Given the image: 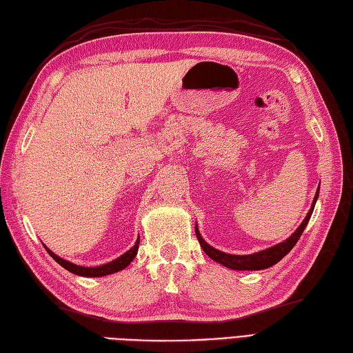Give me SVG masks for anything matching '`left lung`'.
I'll use <instances>...</instances> for the list:
<instances>
[{"label": "left lung", "instance_id": "8db88e82", "mask_svg": "<svg viewBox=\"0 0 353 353\" xmlns=\"http://www.w3.org/2000/svg\"><path fill=\"white\" fill-rule=\"evenodd\" d=\"M319 191H320V186L317 188L316 196H314L311 209L308 211V214H306L305 220L302 221L301 226H299L294 230V234H292L290 238H287V239H285V241H282L279 244H276L273 247H268V249H265V250H259V252L252 253V254H230V253H224V252H221L219 249H215V247L209 245L205 241L203 236L200 235L199 226L196 224V235H197V239H199V243L201 245V249H203V252L208 254L209 258L216 261V262H219V264L228 267L230 270H239V272H244V270H247V272H252V270H265L268 267H273L299 241V238H301L302 232L305 230L306 224H308L311 215H312L314 206H316V201L319 199Z\"/></svg>", "mask_w": 353, "mask_h": 353}]
</instances>
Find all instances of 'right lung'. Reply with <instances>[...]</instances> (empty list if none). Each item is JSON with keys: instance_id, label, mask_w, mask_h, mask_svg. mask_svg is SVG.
<instances>
[{"instance_id": "obj_1", "label": "right lung", "mask_w": 353, "mask_h": 353, "mask_svg": "<svg viewBox=\"0 0 353 353\" xmlns=\"http://www.w3.org/2000/svg\"><path fill=\"white\" fill-rule=\"evenodd\" d=\"M45 249L50 253V256L54 259L57 264H61L63 268L68 270L72 274H77V276H85V277H101V276H108L112 273H117V272H121L127 265L130 264V262L134 259L139 249V236L137 239V243L132 247V249L127 250L121 256H118L117 259L108 262V264H103V265H97V267H83V265H77V264H72V262L66 261L61 256H57L54 252H51L47 245L43 244Z\"/></svg>"}]
</instances>
